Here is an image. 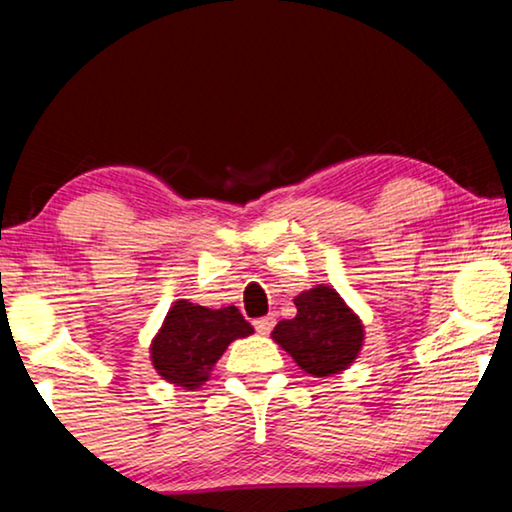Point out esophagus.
Here are the masks:
<instances>
[{"label":"esophagus","instance_id":"34e87169","mask_svg":"<svg viewBox=\"0 0 512 512\" xmlns=\"http://www.w3.org/2000/svg\"><path fill=\"white\" fill-rule=\"evenodd\" d=\"M273 325H275L273 315H266V318H258L256 323H254L258 334H270V330H273Z\"/></svg>","mask_w":512,"mask_h":512}]
</instances>
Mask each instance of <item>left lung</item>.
Returning a JSON list of instances; mask_svg holds the SVG:
<instances>
[{
	"label": "left lung",
	"mask_w": 512,
	"mask_h": 512,
	"mask_svg": "<svg viewBox=\"0 0 512 512\" xmlns=\"http://www.w3.org/2000/svg\"><path fill=\"white\" fill-rule=\"evenodd\" d=\"M296 315L280 320L270 337L301 370L313 377H332L349 368L363 349L361 318L332 287L315 285L294 296Z\"/></svg>",
	"instance_id": "8db88e82"
}]
</instances>
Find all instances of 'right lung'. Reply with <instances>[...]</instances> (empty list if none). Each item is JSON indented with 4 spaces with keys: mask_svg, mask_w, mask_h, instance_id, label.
Returning <instances> with one entry per match:
<instances>
[{
    "mask_svg": "<svg viewBox=\"0 0 512 512\" xmlns=\"http://www.w3.org/2000/svg\"><path fill=\"white\" fill-rule=\"evenodd\" d=\"M249 334H254V327L237 306L206 308L180 299L170 306L161 330L151 339V365L175 387L199 389L227 346Z\"/></svg>",
    "mask_w": 512,
    "mask_h": 512,
    "instance_id": "1",
    "label": "right lung"
}]
</instances>
